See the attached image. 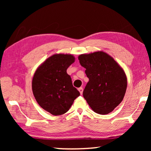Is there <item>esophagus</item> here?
<instances>
[{
    "mask_svg": "<svg viewBox=\"0 0 151 151\" xmlns=\"http://www.w3.org/2000/svg\"><path fill=\"white\" fill-rule=\"evenodd\" d=\"M78 91H79V92H80L81 94H83V88H82V87L78 88Z\"/></svg>",
    "mask_w": 151,
    "mask_h": 151,
    "instance_id": "esophagus-1",
    "label": "esophagus"
}]
</instances>
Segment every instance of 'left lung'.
<instances>
[{
	"mask_svg": "<svg viewBox=\"0 0 151 151\" xmlns=\"http://www.w3.org/2000/svg\"><path fill=\"white\" fill-rule=\"evenodd\" d=\"M78 58L89 79L84 98L96 113H110L121 103L126 93L127 78L124 70L103 51L83 54Z\"/></svg>",
	"mask_w": 151,
	"mask_h": 151,
	"instance_id": "obj_1",
	"label": "left lung"
}]
</instances>
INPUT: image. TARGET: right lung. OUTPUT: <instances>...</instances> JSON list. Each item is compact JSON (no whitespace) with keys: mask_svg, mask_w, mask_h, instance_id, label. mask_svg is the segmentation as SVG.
Returning a JSON list of instances; mask_svg holds the SVG:
<instances>
[{"mask_svg":"<svg viewBox=\"0 0 151 151\" xmlns=\"http://www.w3.org/2000/svg\"><path fill=\"white\" fill-rule=\"evenodd\" d=\"M75 60L72 55L55 54L37 68L33 76L32 89L36 101L52 115L66 113L80 95L66 73Z\"/></svg>","mask_w":151,"mask_h":151,"instance_id":"right-lung-1","label":"right lung"}]
</instances>
